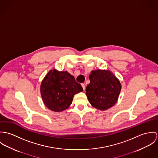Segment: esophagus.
Wrapping results in <instances>:
<instances>
[{"label":"esophagus","mask_w":158,"mask_h":158,"mask_svg":"<svg viewBox=\"0 0 158 158\" xmlns=\"http://www.w3.org/2000/svg\"><path fill=\"white\" fill-rule=\"evenodd\" d=\"M81 85H82V88H83L84 90H85V84H81Z\"/></svg>","instance_id":"esophagus-1"}]
</instances>
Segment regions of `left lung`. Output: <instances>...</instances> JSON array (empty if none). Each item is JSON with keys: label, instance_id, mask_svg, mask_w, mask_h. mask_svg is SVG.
Listing matches in <instances>:
<instances>
[{"label": "left lung", "instance_id": "left-lung-1", "mask_svg": "<svg viewBox=\"0 0 158 158\" xmlns=\"http://www.w3.org/2000/svg\"><path fill=\"white\" fill-rule=\"evenodd\" d=\"M89 79L90 83L86 87V95L90 104L101 111L115 105L121 84L114 74L106 70H96L91 71Z\"/></svg>", "mask_w": 158, "mask_h": 158}]
</instances>
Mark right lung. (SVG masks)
Returning <instances> with one entry per match:
<instances>
[{"label": "right lung", "mask_w": 158, "mask_h": 158, "mask_svg": "<svg viewBox=\"0 0 158 158\" xmlns=\"http://www.w3.org/2000/svg\"><path fill=\"white\" fill-rule=\"evenodd\" d=\"M40 94L44 105L55 112L69 108L74 94L83 91L81 85L67 71H50L42 80Z\"/></svg>", "instance_id": "1"}]
</instances>
